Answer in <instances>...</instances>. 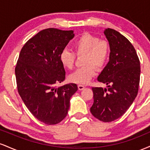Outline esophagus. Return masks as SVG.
<instances>
[{"label":"esophagus","instance_id":"34e87169","mask_svg":"<svg viewBox=\"0 0 150 150\" xmlns=\"http://www.w3.org/2000/svg\"><path fill=\"white\" fill-rule=\"evenodd\" d=\"M77 87H78L79 90H82V89H85V86L82 85H78V86H77Z\"/></svg>","mask_w":150,"mask_h":150}]
</instances>
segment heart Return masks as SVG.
I'll return each instance as SVG.
<instances>
[{"label":"heart","instance_id":"obj_1","mask_svg":"<svg viewBox=\"0 0 150 150\" xmlns=\"http://www.w3.org/2000/svg\"><path fill=\"white\" fill-rule=\"evenodd\" d=\"M73 51L67 49L60 53V61L67 69L73 68L77 56L85 55L83 64L85 66L71 73L69 80L78 84H87L97 74V69H101L106 65L110 58V46L105 40L99 37L85 33L79 37L73 43Z\"/></svg>","mask_w":150,"mask_h":150}]
</instances>
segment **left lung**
Wrapping results in <instances>:
<instances>
[{"label":"left lung","instance_id":"obj_1","mask_svg":"<svg viewBox=\"0 0 150 150\" xmlns=\"http://www.w3.org/2000/svg\"><path fill=\"white\" fill-rule=\"evenodd\" d=\"M104 34L110 46L109 61L98 77L106 88L92 87L94 103L90 111L97 119L111 122L126 112L138 92L140 60L127 38L113 29Z\"/></svg>","mask_w":150,"mask_h":150}]
</instances>
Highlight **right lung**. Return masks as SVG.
Masks as SVG:
<instances>
[{"label": "right lung", "mask_w": 150, "mask_h": 150, "mask_svg": "<svg viewBox=\"0 0 150 150\" xmlns=\"http://www.w3.org/2000/svg\"><path fill=\"white\" fill-rule=\"evenodd\" d=\"M73 30H43L29 39L20 51L16 67L18 91L25 106L39 121L55 125L68 114L75 83L57 87L65 78L60 53L74 37Z\"/></svg>", "instance_id": "1"}]
</instances>
